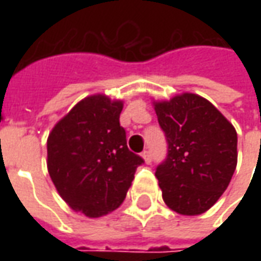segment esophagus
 I'll return each mask as SVG.
<instances>
[{
  "label": "esophagus",
  "instance_id": "34e87169",
  "mask_svg": "<svg viewBox=\"0 0 261 261\" xmlns=\"http://www.w3.org/2000/svg\"><path fill=\"white\" fill-rule=\"evenodd\" d=\"M142 158H144V161H145V164H149V162L152 161V156H151V152H149L148 149H145V151L142 152Z\"/></svg>",
  "mask_w": 261,
  "mask_h": 261
}]
</instances>
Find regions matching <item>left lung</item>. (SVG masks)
Segmentation results:
<instances>
[{"instance_id":"1","label":"left lung","mask_w":261,"mask_h":261,"mask_svg":"<svg viewBox=\"0 0 261 261\" xmlns=\"http://www.w3.org/2000/svg\"><path fill=\"white\" fill-rule=\"evenodd\" d=\"M168 142L155 172L165 204L181 215H200L226 190L238 164V136L224 114L196 93L153 102Z\"/></svg>"}]
</instances>
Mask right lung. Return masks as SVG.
Masks as SVG:
<instances>
[{
  "instance_id": "right-lung-1",
  "label": "right lung",
  "mask_w": 261,
  "mask_h": 261,
  "mask_svg": "<svg viewBox=\"0 0 261 261\" xmlns=\"http://www.w3.org/2000/svg\"><path fill=\"white\" fill-rule=\"evenodd\" d=\"M121 100L92 95L75 105L47 138V169L63 200L99 218L124 201L144 159L127 148Z\"/></svg>"
}]
</instances>
